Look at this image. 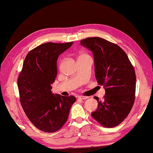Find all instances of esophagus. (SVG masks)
<instances>
[{
    "instance_id": "34e87169",
    "label": "esophagus",
    "mask_w": 153,
    "mask_h": 153,
    "mask_svg": "<svg viewBox=\"0 0 153 153\" xmlns=\"http://www.w3.org/2000/svg\"><path fill=\"white\" fill-rule=\"evenodd\" d=\"M78 98L79 99H82V100H85L89 98V97H85V96H79Z\"/></svg>"
}]
</instances>
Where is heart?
<instances>
[{
  "instance_id": "1",
  "label": "heart",
  "mask_w": 153,
  "mask_h": 153,
  "mask_svg": "<svg viewBox=\"0 0 153 153\" xmlns=\"http://www.w3.org/2000/svg\"><path fill=\"white\" fill-rule=\"evenodd\" d=\"M82 55H85V54H82Z\"/></svg>"
}]
</instances>
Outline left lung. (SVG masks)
<instances>
[{
	"mask_svg": "<svg viewBox=\"0 0 153 153\" xmlns=\"http://www.w3.org/2000/svg\"><path fill=\"white\" fill-rule=\"evenodd\" d=\"M80 44L93 53L95 74L99 85L105 87V96L91 116L106 128L122 122L134 105L136 76L126 53L116 44L100 37H89Z\"/></svg>",
	"mask_w": 153,
	"mask_h": 153,
	"instance_id": "left-lung-1",
	"label": "left lung"
}]
</instances>
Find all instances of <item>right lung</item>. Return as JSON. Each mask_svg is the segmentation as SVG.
Listing matches in <instances>:
<instances>
[{
    "mask_svg": "<svg viewBox=\"0 0 153 153\" xmlns=\"http://www.w3.org/2000/svg\"><path fill=\"white\" fill-rule=\"evenodd\" d=\"M73 44L47 43L35 48L24 60L18 79L19 100L30 122L40 130L58 131L67 121L76 99L52 92L59 55Z\"/></svg>",
    "mask_w": 153,
    "mask_h": 153,
    "instance_id": "1",
    "label": "right lung"
}]
</instances>
